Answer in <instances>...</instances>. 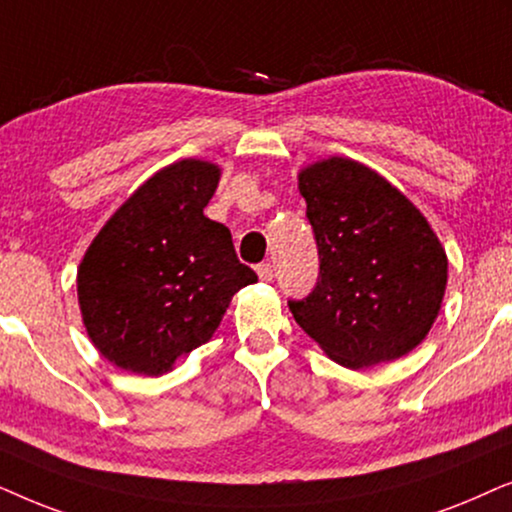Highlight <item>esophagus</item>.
I'll return each instance as SVG.
<instances>
[{
    "label": "esophagus",
    "mask_w": 512,
    "mask_h": 512,
    "mask_svg": "<svg viewBox=\"0 0 512 512\" xmlns=\"http://www.w3.org/2000/svg\"><path fill=\"white\" fill-rule=\"evenodd\" d=\"M257 276L262 278V281H271V278H274V267H271L269 262H262V264H257Z\"/></svg>",
    "instance_id": "1"
}]
</instances>
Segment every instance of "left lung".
Segmentation results:
<instances>
[{"instance_id":"obj_1","label":"left lung","mask_w":512,"mask_h":512,"mask_svg":"<svg viewBox=\"0 0 512 512\" xmlns=\"http://www.w3.org/2000/svg\"><path fill=\"white\" fill-rule=\"evenodd\" d=\"M320 276L299 327L335 363H391L424 342L447 288V252L421 210L377 170L330 156L299 170Z\"/></svg>"}]
</instances>
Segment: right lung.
Wrapping results in <instances>:
<instances>
[{
  "mask_svg": "<svg viewBox=\"0 0 512 512\" xmlns=\"http://www.w3.org/2000/svg\"><path fill=\"white\" fill-rule=\"evenodd\" d=\"M222 168L180 159L156 170L88 245L77 271L86 335L112 365L161 377L215 335L257 274L229 229L208 220Z\"/></svg>",
  "mask_w": 512,
  "mask_h": 512,
  "instance_id": "obj_1",
  "label": "right lung"
}]
</instances>
